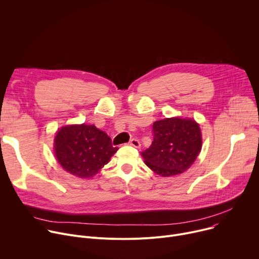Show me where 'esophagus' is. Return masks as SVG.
I'll list each match as a JSON object with an SVG mask.
<instances>
[{
  "label": "esophagus",
  "instance_id": "34e87169",
  "mask_svg": "<svg viewBox=\"0 0 259 259\" xmlns=\"http://www.w3.org/2000/svg\"><path fill=\"white\" fill-rule=\"evenodd\" d=\"M130 145H132V146H134L136 148H139L141 146V143H140V141L138 139H132L131 142H130Z\"/></svg>",
  "mask_w": 259,
  "mask_h": 259
}]
</instances>
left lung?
I'll use <instances>...</instances> for the list:
<instances>
[{
    "instance_id": "8db88e82",
    "label": "left lung",
    "mask_w": 259,
    "mask_h": 259,
    "mask_svg": "<svg viewBox=\"0 0 259 259\" xmlns=\"http://www.w3.org/2000/svg\"><path fill=\"white\" fill-rule=\"evenodd\" d=\"M152 131V144L141 154L146 165L161 177L183 173L202 149V134L193 119L165 118L155 121Z\"/></svg>"
}]
</instances>
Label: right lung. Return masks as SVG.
Instances as JSON below:
<instances>
[{"instance_id": "1", "label": "right lung", "mask_w": 259, "mask_h": 259, "mask_svg": "<svg viewBox=\"0 0 259 259\" xmlns=\"http://www.w3.org/2000/svg\"><path fill=\"white\" fill-rule=\"evenodd\" d=\"M117 150L106 133L85 123L63 126L54 139L57 161L82 179L94 177Z\"/></svg>"}]
</instances>
